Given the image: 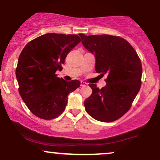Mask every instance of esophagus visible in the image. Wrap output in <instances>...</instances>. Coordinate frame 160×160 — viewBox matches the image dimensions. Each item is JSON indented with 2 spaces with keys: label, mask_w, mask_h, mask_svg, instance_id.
Returning <instances> with one entry per match:
<instances>
[{
  "label": "esophagus",
  "mask_w": 160,
  "mask_h": 160,
  "mask_svg": "<svg viewBox=\"0 0 160 160\" xmlns=\"http://www.w3.org/2000/svg\"><path fill=\"white\" fill-rule=\"evenodd\" d=\"M87 85H88V83H86V82H84V81L80 82V86H86Z\"/></svg>",
  "instance_id": "1"
}]
</instances>
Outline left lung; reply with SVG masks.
Wrapping results in <instances>:
<instances>
[{
	"mask_svg": "<svg viewBox=\"0 0 160 160\" xmlns=\"http://www.w3.org/2000/svg\"><path fill=\"white\" fill-rule=\"evenodd\" d=\"M82 44L94 55L95 70L107 74L101 89L89 84L92 93L84 101L86 110L96 120L112 122L123 116L141 86L142 65L136 51L127 40L111 35L86 36L80 33Z\"/></svg>",
	"mask_w": 160,
	"mask_h": 160,
	"instance_id": "left-lung-1",
	"label": "left lung"
}]
</instances>
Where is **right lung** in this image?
Masks as SVG:
<instances>
[{
  "label": "right lung",
  "mask_w": 160,
  "mask_h": 160,
  "mask_svg": "<svg viewBox=\"0 0 160 160\" xmlns=\"http://www.w3.org/2000/svg\"><path fill=\"white\" fill-rule=\"evenodd\" d=\"M74 34L46 33L28 42L19 56L16 78L19 92L32 113L50 120L64 111L68 95L80 86L66 81L55 72L62 70L68 53L80 42Z\"/></svg>",
  "instance_id": "1"
}]
</instances>
